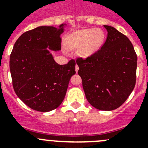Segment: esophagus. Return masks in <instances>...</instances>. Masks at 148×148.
I'll return each mask as SVG.
<instances>
[{
    "label": "esophagus",
    "instance_id": "esophagus-1",
    "mask_svg": "<svg viewBox=\"0 0 148 148\" xmlns=\"http://www.w3.org/2000/svg\"><path fill=\"white\" fill-rule=\"evenodd\" d=\"M78 69H79V67H78V65H75V71H76V73H78Z\"/></svg>",
    "mask_w": 148,
    "mask_h": 148
}]
</instances>
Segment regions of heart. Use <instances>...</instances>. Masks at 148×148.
Here are the masks:
<instances>
[{
    "mask_svg": "<svg viewBox=\"0 0 148 148\" xmlns=\"http://www.w3.org/2000/svg\"><path fill=\"white\" fill-rule=\"evenodd\" d=\"M104 41V33L99 29H84L70 34L65 38L66 48H78V56L87 58L99 50Z\"/></svg>",
    "mask_w": 148,
    "mask_h": 148,
    "instance_id": "1",
    "label": "heart"
}]
</instances>
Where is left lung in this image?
Wrapping results in <instances>:
<instances>
[{"instance_id": "obj_1", "label": "left lung", "mask_w": 148, "mask_h": 148, "mask_svg": "<svg viewBox=\"0 0 148 148\" xmlns=\"http://www.w3.org/2000/svg\"><path fill=\"white\" fill-rule=\"evenodd\" d=\"M104 27L108 37L102 47L87 58H78L76 64L89 103L109 111L122 105L135 87L137 56L126 35Z\"/></svg>"}]
</instances>
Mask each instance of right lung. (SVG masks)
<instances>
[{"label":"right lung","mask_w":148,"mask_h":148,"mask_svg":"<svg viewBox=\"0 0 148 148\" xmlns=\"http://www.w3.org/2000/svg\"><path fill=\"white\" fill-rule=\"evenodd\" d=\"M65 25L27 31L13 47L10 58L13 88L18 98L34 110L49 112L58 108L75 73V60L60 65L47 49L48 47L53 50L61 49L60 35Z\"/></svg>","instance_id":"right-lung-1"}]
</instances>
